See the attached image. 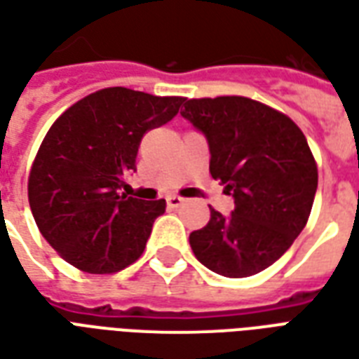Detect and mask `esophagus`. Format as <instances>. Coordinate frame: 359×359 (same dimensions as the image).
Wrapping results in <instances>:
<instances>
[{"label":"esophagus","mask_w":359,"mask_h":359,"mask_svg":"<svg viewBox=\"0 0 359 359\" xmlns=\"http://www.w3.org/2000/svg\"><path fill=\"white\" fill-rule=\"evenodd\" d=\"M182 202H184V200H182L180 196H169V198H167V205H169V208H179Z\"/></svg>","instance_id":"obj_1"}]
</instances>
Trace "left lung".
Wrapping results in <instances>:
<instances>
[{"label": "left lung", "instance_id": "8db88e82", "mask_svg": "<svg viewBox=\"0 0 359 359\" xmlns=\"http://www.w3.org/2000/svg\"><path fill=\"white\" fill-rule=\"evenodd\" d=\"M180 115L210 144V172L234 198L225 217L190 233L198 262L242 278L277 262L306 226L317 190V163L292 118L244 95L184 100Z\"/></svg>", "mask_w": 359, "mask_h": 359}]
</instances>
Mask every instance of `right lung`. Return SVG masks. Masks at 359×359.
Masks as SVG:
<instances>
[{
  "mask_svg": "<svg viewBox=\"0 0 359 359\" xmlns=\"http://www.w3.org/2000/svg\"><path fill=\"white\" fill-rule=\"evenodd\" d=\"M182 102L113 86L79 100L51 125L30 167L28 202L67 264L109 275L144 254L165 200L144 202L118 190L136 171L144 134L169 123Z\"/></svg>",
  "mask_w": 359,
  "mask_h": 359,
  "instance_id": "obj_1",
  "label": "right lung"
}]
</instances>
